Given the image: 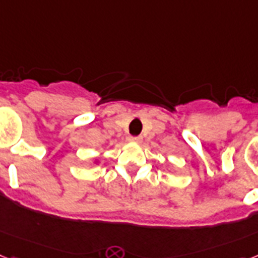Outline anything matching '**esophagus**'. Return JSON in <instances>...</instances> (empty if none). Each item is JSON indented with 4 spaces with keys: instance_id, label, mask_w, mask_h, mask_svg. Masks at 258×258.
Listing matches in <instances>:
<instances>
[{
    "instance_id": "obj_1",
    "label": "esophagus",
    "mask_w": 258,
    "mask_h": 258,
    "mask_svg": "<svg viewBox=\"0 0 258 258\" xmlns=\"http://www.w3.org/2000/svg\"><path fill=\"white\" fill-rule=\"evenodd\" d=\"M129 140H131L132 142H136V144H140V142H142L141 136H137V137H131Z\"/></svg>"
}]
</instances>
